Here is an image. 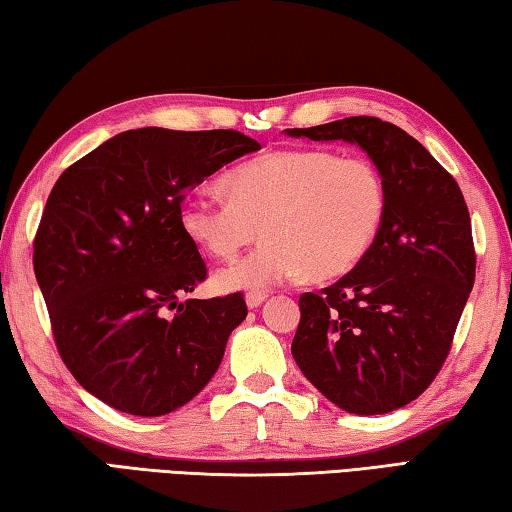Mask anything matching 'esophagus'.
<instances>
[{
    "label": "esophagus",
    "instance_id": "esophagus-1",
    "mask_svg": "<svg viewBox=\"0 0 512 512\" xmlns=\"http://www.w3.org/2000/svg\"><path fill=\"white\" fill-rule=\"evenodd\" d=\"M266 298H268L266 291H248V293H246V305H248L250 309H257Z\"/></svg>",
    "mask_w": 512,
    "mask_h": 512
}]
</instances>
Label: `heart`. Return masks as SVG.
Here are the masks:
<instances>
[{"label": "heart", "instance_id": "1", "mask_svg": "<svg viewBox=\"0 0 512 512\" xmlns=\"http://www.w3.org/2000/svg\"><path fill=\"white\" fill-rule=\"evenodd\" d=\"M230 198L189 196L180 223L194 244L232 259L262 230L266 241L216 275L223 291L266 289L309 275L352 271L386 216V185L375 164L332 151H273L225 173Z\"/></svg>", "mask_w": 512, "mask_h": 512}]
</instances>
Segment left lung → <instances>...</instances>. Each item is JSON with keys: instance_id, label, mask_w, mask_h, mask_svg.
Wrapping results in <instances>:
<instances>
[{"instance_id": "1", "label": "left lung", "mask_w": 512, "mask_h": 512, "mask_svg": "<svg viewBox=\"0 0 512 512\" xmlns=\"http://www.w3.org/2000/svg\"><path fill=\"white\" fill-rule=\"evenodd\" d=\"M284 133L359 146L386 185V216L368 253L332 287L300 296L293 359L343 411L402 409L443 368L470 298L476 257L465 198L415 137L377 117Z\"/></svg>"}]
</instances>
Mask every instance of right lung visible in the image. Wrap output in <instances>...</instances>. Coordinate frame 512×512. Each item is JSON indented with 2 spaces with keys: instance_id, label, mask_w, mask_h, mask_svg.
I'll list each match as a JSON object with an SVG mask.
<instances>
[{
  "instance_id": "right-lung-1",
  "label": "right lung",
  "mask_w": 512,
  "mask_h": 512,
  "mask_svg": "<svg viewBox=\"0 0 512 512\" xmlns=\"http://www.w3.org/2000/svg\"><path fill=\"white\" fill-rule=\"evenodd\" d=\"M262 149L237 131L137 128L63 171L33 244L51 329L76 381L112 409L158 418L219 370L241 293L180 302L207 268L180 223L185 192Z\"/></svg>"
}]
</instances>
